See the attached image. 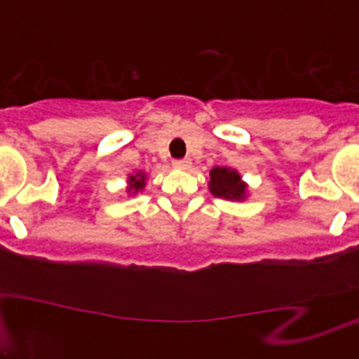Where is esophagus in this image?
Instances as JSON below:
<instances>
[{"instance_id": "obj_1", "label": "esophagus", "mask_w": 359, "mask_h": 359, "mask_svg": "<svg viewBox=\"0 0 359 359\" xmlns=\"http://www.w3.org/2000/svg\"><path fill=\"white\" fill-rule=\"evenodd\" d=\"M189 164H191V160H189V158L173 160V165H175V168H179V170H186V168H189Z\"/></svg>"}]
</instances>
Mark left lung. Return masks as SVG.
I'll list each match as a JSON object with an SVG mask.
<instances>
[{
  "mask_svg": "<svg viewBox=\"0 0 359 359\" xmlns=\"http://www.w3.org/2000/svg\"><path fill=\"white\" fill-rule=\"evenodd\" d=\"M210 191L215 197L240 201L245 197L247 186L241 182V177L230 168H214L210 171Z\"/></svg>",
  "mask_w": 359,
  "mask_h": 359,
  "instance_id": "obj_1",
  "label": "left lung"
}]
</instances>
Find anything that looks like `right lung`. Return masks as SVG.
Segmentation results:
<instances>
[{"label": "right lung", "instance_id": "add662e5", "mask_svg": "<svg viewBox=\"0 0 359 359\" xmlns=\"http://www.w3.org/2000/svg\"><path fill=\"white\" fill-rule=\"evenodd\" d=\"M129 184H130L129 191H133V194H136L138 189H142V188H144V186H145V175L138 173V175H136V177H130V179H129Z\"/></svg>", "mask_w": 359, "mask_h": 359}]
</instances>
